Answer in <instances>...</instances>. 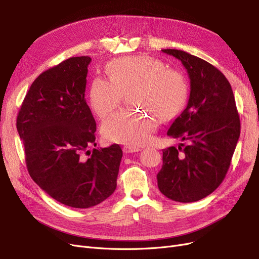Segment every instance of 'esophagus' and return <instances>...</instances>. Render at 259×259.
Returning <instances> with one entry per match:
<instances>
[{"mask_svg": "<svg viewBox=\"0 0 259 259\" xmlns=\"http://www.w3.org/2000/svg\"><path fill=\"white\" fill-rule=\"evenodd\" d=\"M124 153H133V152H138L140 151V148L136 146H124L123 147Z\"/></svg>", "mask_w": 259, "mask_h": 259, "instance_id": "34e87169", "label": "esophagus"}]
</instances>
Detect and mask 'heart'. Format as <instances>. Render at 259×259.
Masks as SVG:
<instances>
[{"instance_id": "heart-1", "label": "heart", "mask_w": 259, "mask_h": 259, "mask_svg": "<svg viewBox=\"0 0 259 259\" xmlns=\"http://www.w3.org/2000/svg\"><path fill=\"white\" fill-rule=\"evenodd\" d=\"M110 79L97 76L90 90V104L98 116L104 117L121 104L124 92L132 89L133 99L142 109H122L103 124V135L110 142L142 145L162 119L176 115L185 106L188 83L179 70L166 68L164 62L146 55H133L112 60L108 65ZM151 108H149L148 107Z\"/></svg>"}]
</instances>
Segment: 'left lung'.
I'll return each instance as SVG.
<instances>
[{
    "label": "left lung",
    "instance_id": "left-lung-1",
    "mask_svg": "<svg viewBox=\"0 0 259 259\" xmlns=\"http://www.w3.org/2000/svg\"><path fill=\"white\" fill-rule=\"evenodd\" d=\"M162 52L182 61L189 75V100L167 131L189 145L164 149L158 187L170 200L195 202L223 183L240 137V117L231 85L217 68L184 51Z\"/></svg>",
    "mask_w": 259,
    "mask_h": 259
}]
</instances>
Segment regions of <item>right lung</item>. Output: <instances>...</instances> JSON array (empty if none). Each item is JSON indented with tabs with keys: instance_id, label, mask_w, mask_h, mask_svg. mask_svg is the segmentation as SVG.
<instances>
[{
	"instance_id": "1",
	"label": "right lung",
	"mask_w": 259,
	"mask_h": 259,
	"mask_svg": "<svg viewBox=\"0 0 259 259\" xmlns=\"http://www.w3.org/2000/svg\"><path fill=\"white\" fill-rule=\"evenodd\" d=\"M91 61L89 56L71 57L38 75L16 124L31 178L53 199L75 208L110 197L123 155L115 144L94 149L89 158L81 155L96 146V122L85 100Z\"/></svg>"
}]
</instances>
